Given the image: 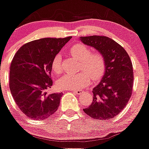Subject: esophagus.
<instances>
[{"mask_svg":"<svg viewBox=\"0 0 149 149\" xmlns=\"http://www.w3.org/2000/svg\"><path fill=\"white\" fill-rule=\"evenodd\" d=\"M72 91H73L75 94H77V95H80V94H81L82 93L84 92V91H82V90H73Z\"/></svg>","mask_w":149,"mask_h":149,"instance_id":"obj_1","label":"esophagus"}]
</instances>
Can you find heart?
<instances>
[{
	"mask_svg": "<svg viewBox=\"0 0 149 149\" xmlns=\"http://www.w3.org/2000/svg\"><path fill=\"white\" fill-rule=\"evenodd\" d=\"M75 58L80 61L79 70L76 74H65L57 81V86L61 89H79L87 86L91 80H99L102 77L106 68L104 56L100 52H91L88 46L77 43L69 49ZM52 70L57 74L62 72V55L58 53L52 63Z\"/></svg>",
	"mask_w": 149,
	"mask_h": 149,
	"instance_id": "heart-1",
	"label": "heart"
}]
</instances>
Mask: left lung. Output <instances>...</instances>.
Returning <instances> with one entry per match:
<instances>
[{
  "instance_id": "1",
  "label": "left lung",
  "mask_w": 149,
  "mask_h": 149,
  "mask_svg": "<svg viewBox=\"0 0 149 149\" xmlns=\"http://www.w3.org/2000/svg\"><path fill=\"white\" fill-rule=\"evenodd\" d=\"M86 45L102 52L106 68L100 84L93 88V101L84 109L90 118L110 120L125 107L132 94L133 65L128 54L120 45L104 36L81 37Z\"/></svg>"
}]
</instances>
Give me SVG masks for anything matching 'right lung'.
Listing matches in <instances>:
<instances>
[{
	"instance_id": "obj_1",
	"label": "right lung",
	"mask_w": 149,
	"mask_h": 149,
	"mask_svg": "<svg viewBox=\"0 0 149 149\" xmlns=\"http://www.w3.org/2000/svg\"><path fill=\"white\" fill-rule=\"evenodd\" d=\"M71 37L42 38L19 48L10 65L9 87L15 102L25 115L44 120L53 115L61 102V93L47 94L51 88L52 63Z\"/></svg>"
}]
</instances>
